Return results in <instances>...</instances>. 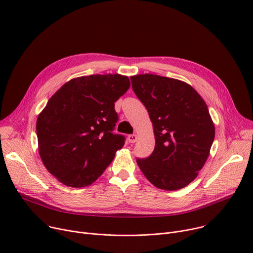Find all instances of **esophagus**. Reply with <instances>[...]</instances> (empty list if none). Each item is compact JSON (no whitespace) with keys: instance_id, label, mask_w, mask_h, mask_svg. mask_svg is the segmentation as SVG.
<instances>
[{"instance_id":"1","label":"esophagus","mask_w":253,"mask_h":253,"mask_svg":"<svg viewBox=\"0 0 253 253\" xmlns=\"http://www.w3.org/2000/svg\"><path fill=\"white\" fill-rule=\"evenodd\" d=\"M136 140H137V135L136 134H130V135H128V141L130 143H134V142H136Z\"/></svg>"}]
</instances>
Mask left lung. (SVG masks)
Instances as JSON below:
<instances>
[{"label":"left lung","mask_w":253,"mask_h":253,"mask_svg":"<svg viewBox=\"0 0 253 253\" xmlns=\"http://www.w3.org/2000/svg\"><path fill=\"white\" fill-rule=\"evenodd\" d=\"M132 88L153 123L155 149L136 162L156 188L176 191L190 184L210 154L215 135L207 104L189 84L153 74L131 77Z\"/></svg>","instance_id":"left-lung-1"}]
</instances>
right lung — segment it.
<instances>
[{
  "label": "right lung",
  "mask_w": 253,
  "mask_h": 253,
  "mask_svg": "<svg viewBox=\"0 0 253 253\" xmlns=\"http://www.w3.org/2000/svg\"><path fill=\"white\" fill-rule=\"evenodd\" d=\"M130 87L127 76L74 78L48 100L37 120L39 154L46 169L71 188L94 182L124 145L114 134L115 102Z\"/></svg>",
  "instance_id": "1"
}]
</instances>
